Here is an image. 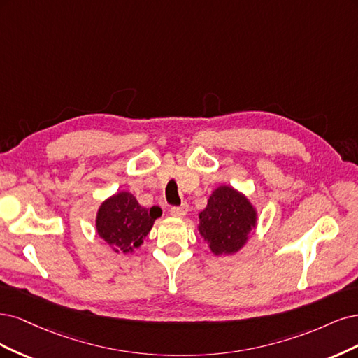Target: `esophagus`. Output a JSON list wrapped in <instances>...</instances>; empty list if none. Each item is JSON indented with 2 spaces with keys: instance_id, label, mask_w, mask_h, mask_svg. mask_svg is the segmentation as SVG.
Masks as SVG:
<instances>
[{
  "instance_id": "1",
  "label": "esophagus",
  "mask_w": 358,
  "mask_h": 358,
  "mask_svg": "<svg viewBox=\"0 0 358 358\" xmlns=\"http://www.w3.org/2000/svg\"><path fill=\"white\" fill-rule=\"evenodd\" d=\"M187 211H189V205L186 202L181 203L180 206H171L169 208L171 215H174V217H184L187 214Z\"/></svg>"
}]
</instances>
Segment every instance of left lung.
Here are the masks:
<instances>
[{
  "label": "left lung",
  "mask_w": 358,
  "mask_h": 358,
  "mask_svg": "<svg viewBox=\"0 0 358 358\" xmlns=\"http://www.w3.org/2000/svg\"><path fill=\"white\" fill-rule=\"evenodd\" d=\"M199 218V232L210 242L214 255L236 252L256 226V211L250 201L227 186L213 192Z\"/></svg>",
  "instance_id": "8db88e82"
}]
</instances>
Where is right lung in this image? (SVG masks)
Listing matches in <instances>:
<instances>
[{"mask_svg": "<svg viewBox=\"0 0 358 358\" xmlns=\"http://www.w3.org/2000/svg\"><path fill=\"white\" fill-rule=\"evenodd\" d=\"M160 214L159 206L144 208L131 193L120 192L101 205L96 217L98 235L114 251L126 252L141 245Z\"/></svg>", "mask_w": 358, "mask_h": 358, "instance_id": "obj_1", "label": "right lung"}]
</instances>
